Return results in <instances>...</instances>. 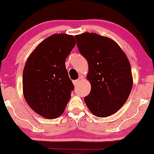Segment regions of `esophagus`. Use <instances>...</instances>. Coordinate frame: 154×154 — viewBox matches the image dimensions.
Instances as JSON below:
<instances>
[{
  "instance_id": "1",
  "label": "esophagus",
  "mask_w": 154,
  "mask_h": 154,
  "mask_svg": "<svg viewBox=\"0 0 154 154\" xmlns=\"http://www.w3.org/2000/svg\"><path fill=\"white\" fill-rule=\"evenodd\" d=\"M79 82H80V79L75 80V81H73V85H74L75 86V85H77L79 83Z\"/></svg>"
}]
</instances>
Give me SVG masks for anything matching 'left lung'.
Instances as JSON below:
<instances>
[{"label": "left lung", "instance_id": "8db88e82", "mask_svg": "<svg viewBox=\"0 0 154 154\" xmlns=\"http://www.w3.org/2000/svg\"><path fill=\"white\" fill-rule=\"evenodd\" d=\"M79 52L87 60L91 84L84 100L90 111L105 118L119 110L127 101L132 88L129 60L113 40L94 33L75 35Z\"/></svg>", "mask_w": 154, "mask_h": 154}]
</instances>
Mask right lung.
I'll list each match as a JSON object with an SVG mask.
<instances>
[{
  "instance_id": "obj_1",
  "label": "right lung",
  "mask_w": 154,
  "mask_h": 154,
  "mask_svg": "<svg viewBox=\"0 0 154 154\" xmlns=\"http://www.w3.org/2000/svg\"><path fill=\"white\" fill-rule=\"evenodd\" d=\"M75 45L74 37L56 33L42 41L23 71V92L31 109L45 119L60 116L74 90L65 66Z\"/></svg>"
}]
</instances>
